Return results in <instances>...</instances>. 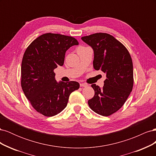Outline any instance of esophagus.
I'll use <instances>...</instances> for the list:
<instances>
[{"mask_svg": "<svg viewBox=\"0 0 156 156\" xmlns=\"http://www.w3.org/2000/svg\"><path fill=\"white\" fill-rule=\"evenodd\" d=\"M80 86H81V87H86L88 86V84L87 83H80Z\"/></svg>", "mask_w": 156, "mask_h": 156, "instance_id": "esophagus-1", "label": "esophagus"}]
</instances>
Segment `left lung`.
Wrapping results in <instances>:
<instances>
[{
  "mask_svg": "<svg viewBox=\"0 0 156 156\" xmlns=\"http://www.w3.org/2000/svg\"><path fill=\"white\" fill-rule=\"evenodd\" d=\"M81 40L94 51L93 66L106 74L103 88L93 84L94 97L89 107L98 115L107 116L123 106L133 85V62L128 51L119 41L106 33L84 36Z\"/></svg>",
  "mask_w": 156,
  "mask_h": 156,
  "instance_id": "1",
  "label": "left lung"
}]
</instances>
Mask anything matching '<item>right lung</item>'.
I'll return each mask as SVG.
<instances>
[{
    "instance_id": "add662e5",
    "label": "right lung",
    "mask_w": 156,
    "mask_h": 156,
    "mask_svg": "<svg viewBox=\"0 0 156 156\" xmlns=\"http://www.w3.org/2000/svg\"><path fill=\"white\" fill-rule=\"evenodd\" d=\"M79 44L72 36L47 33L33 41L21 63V87L32 106L46 116L62 111L70 94L79 88L76 81L57 82L54 69L64 62L66 51Z\"/></svg>"
}]
</instances>
